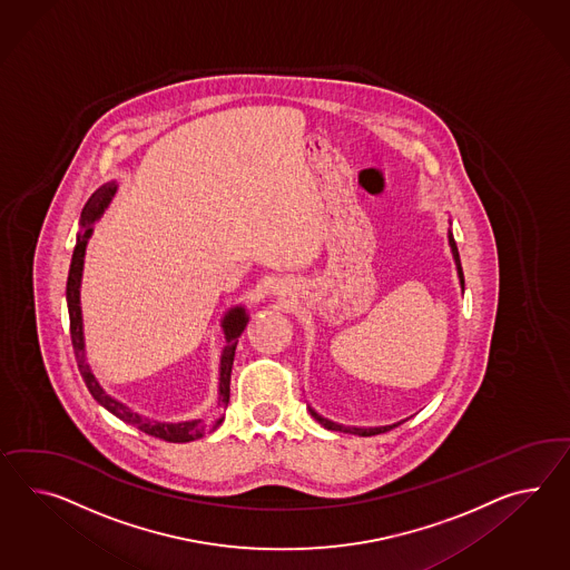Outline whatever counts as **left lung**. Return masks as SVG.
Masks as SVG:
<instances>
[{
  "label": "left lung",
  "instance_id": "8db88e82",
  "mask_svg": "<svg viewBox=\"0 0 570 570\" xmlns=\"http://www.w3.org/2000/svg\"><path fill=\"white\" fill-rule=\"evenodd\" d=\"M449 245H451V250H453V257H455V264H458V274L459 279H461V288H465V279H463V269H461V259H459V250L458 243H455V238H453V233L449 230ZM311 416L315 417L317 422H320L321 426H325L327 431H337V432H350V434H358V436H373V434H381V432L391 431V429H395L397 424H402V422H397V424H389V426H375V429H352V426H342V424H335L332 420H327V417H321L315 410H311Z\"/></svg>",
  "mask_w": 570,
  "mask_h": 570
}]
</instances>
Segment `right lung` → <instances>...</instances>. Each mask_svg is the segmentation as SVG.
Here are the masks:
<instances>
[{"label": "right lung", "instance_id": "obj_1", "mask_svg": "<svg viewBox=\"0 0 570 570\" xmlns=\"http://www.w3.org/2000/svg\"><path fill=\"white\" fill-rule=\"evenodd\" d=\"M117 191L115 183H107L102 187H98L95 194L90 195V199L86 202L82 209V218L80 224L83 226V233L78 235L73 255H71L70 274H68V288H66V298H68V311H70V335L76 362L80 368L83 383L88 391L92 393V397L97 400L102 407H107L112 416L124 420L127 424L136 426L138 431L150 434L154 439L167 441V443H189L195 439H202L204 434L216 431L224 420V410L230 400V373H233V361H235L236 342L238 335L243 334L245 325H247V313L243 306L230 308L223 320L224 337H226V346L223 350V358H220V385H218V405H216V414L212 417H199V420H189V422H158L150 417L139 416L138 412L129 410L117 400L109 397L102 387L98 385L97 379L92 375L88 362H86V352H83V334H82V308H80V279H82L83 250H86V240L92 233L90 224L100 218V214L109 206L112 195Z\"/></svg>", "mask_w": 570, "mask_h": 570}]
</instances>
